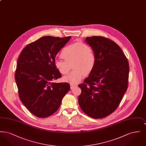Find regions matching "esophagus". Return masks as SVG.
Listing matches in <instances>:
<instances>
[{"instance_id": "obj_1", "label": "esophagus", "mask_w": 146, "mask_h": 146, "mask_svg": "<svg viewBox=\"0 0 146 146\" xmlns=\"http://www.w3.org/2000/svg\"><path fill=\"white\" fill-rule=\"evenodd\" d=\"M70 89H74V88L76 87V86H77V85H76V84H70Z\"/></svg>"}]
</instances>
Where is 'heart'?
<instances>
[{
  "mask_svg": "<svg viewBox=\"0 0 146 146\" xmlns=\"http://www.w3.org/2000/svg\"><path fill=\"white\" fill-rule=\"evenodd\" d=\"M60 56L64 61L56 60L55 68L60 73L66 75L70 72L72 64L74 70L69 75L63 78L64 82L71 84L77 83L84 75H89L96 62V57L93 48L89 44L81 42L64 47Z\"/></svg>",
  "mask_w": 146,
  "mask_h": 146,
  "instance_id": "b5f03b06",
  "label": "heart"
}]
</instances>
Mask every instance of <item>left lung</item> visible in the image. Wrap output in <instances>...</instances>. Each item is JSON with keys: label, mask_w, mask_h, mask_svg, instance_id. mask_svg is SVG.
<instances>
[{"label": "left lung", "mask_w": 146, "mask_h": 146, "mask_svg": "<svg viewBox=\"0 0 146 146\" xmlns=\"http://www.w3.org/2000/svg\"><path fill=\"white\" fill-rule=\"evenodd\" d=\"M93 48L96 62L92 71L79 84V104L88 115L95 119L110 115L118 107L127 89L128 61L115 42L101 36L86 37Z\"/></svg>", "instance_id": "obj_1"}]
</instances>
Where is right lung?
<instances>
[{
	"instance_id": "add662e5",
	"label": "right lung",
	"mask_w": 146,
	"mask_h": 146,
	"mask_svg": "<svg viewBox=\"0 0 146 146\" xmlns=\"http://www.w3.org/2000/svg\"><path fill=\"white\" fill-rule=\"evenodd\" d=\"M70 38L42 36L28 44L19 56L15 75L19 97L37 117L54 114L70 90L69 84L54 80L62 76L55 66L56 56Z\"/></svg>"
}]
</instances>
